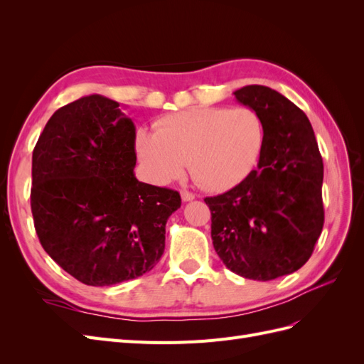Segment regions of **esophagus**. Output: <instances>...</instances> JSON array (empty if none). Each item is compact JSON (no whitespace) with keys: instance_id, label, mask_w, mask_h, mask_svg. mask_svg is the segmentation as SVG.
<instances>
[{"instance_id":"esophagus-1","label":"esophagus","mask_w":364,"mask_h":364,"mask_svg":"<svg viewBox=\"0 0 364 364\" xmlns=\"http://www.w3.org/2000/svg\"><path fill=\"white\" fill-rule=\"evenodd\" d=\"M181 197H182L183 202H190V200L194 199L196 196L193 193H190V191H181Z\"/></svg>"}]
</instances>
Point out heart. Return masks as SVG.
<instances>
[{
    "mask_svg": "<svg viewBox=\"0 0 364 364\" xmlns=\"http://www.w3.org/2000/svg\"><path fill=\"white\" fill-rule=\"evenodd\" d=\"M264 123L249 107H196L161 118L156 132H136L149 179L168 183L183 173L206 191H226L247 178L264 147Z\"/></svg>",
    "mask_w": 364,
    "mask_h": 364,
    "instance_id": "b5f03b06",
    "label": "heart"
}]
</instances>
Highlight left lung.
<instances>
[{
    "mask_svg": "<svg viewBox=\"0 0 364 364\" xmlns=\"http://www.w3.org/2000/svg\"><path fill=\"white\" fill-rule=\"evenodd\" d=\"M264 123L258 168L232 190L206 197L213 245L225 266L255 281L299 270L323 228V162L314 130L289 98L261 85L234 92Z\"/></svg>",
    "mask_w": 364,
    "mask_h": 364,
    "instance_id": "8db88e82",
    "label": "left lung"
}]
</instances>
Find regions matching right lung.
<instances>
[{"instance_id":"add662e5","label":"right lung","mask_w":364,"mask_h":364,"mask_svg":"<svg viewBox=\"0 0 364 364\" xmlns=\"http://www.w3.org/2000/svg\"><path fill=\"white\" fill-rule=\"evenodd\" d=\"M103 95L51 115L31 159V214L41 245L71 277L105 287L150 272L165 247L178 191L135 178V124Z\"/></svg>"}]
</instances>
